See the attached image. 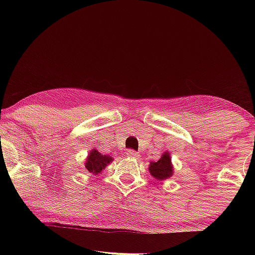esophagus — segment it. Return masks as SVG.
Returning <instances> with one entry per match:
<instances>
[{
  "mask_svg": "<svg viewBox=\"0 0 255 255\" xmlns=\"http://www.w3.org/2000/svg\"><path fill=\"white\" fill-rule=\"evenodd\" d=\"M126 155L128 157H132V158H137L138 156H139L138 152H136V150H133V149H128L126 152Z\"/></svg>",
  "mask_w": 255,
  "mask_h": 255,
  "instance_id": "1",
  "label": "esophagus"
}]
</instances>
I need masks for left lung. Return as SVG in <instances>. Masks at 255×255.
Wrapping results in <instances>:
<instances>
[{
	"instance_id": "8db88e82",
	"label": "left lung",
	"mask_w": 255,
	"mask_h": 255,
	"mask_svg": "<svg viewBox=\"0 0 255 255\" xmlns=\"http://www.w3.org/2000/svg\"><path fill=\"white\" fill-rule=\"evenodd\" d=\"M173 166L171 164L170 155L165 153L162 155V157L157 162H153L149 164V172L155 179L164 180L170 178L173 173Z\"/></svg>"
}]
</instances>
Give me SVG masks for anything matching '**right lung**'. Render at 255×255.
Returning a JSON list of instances; mask_svg holds the SVG:
<instances>
[{"label":"right lung","instance_id":"right-lung-1","mask_svg":"<svg viewBox=\"0 0 255 255\" xmlns=\"http://www.w3.org/2000/svg\"><path fill=\"white\" fill-rule=\"evenodd\" d=\"M112 161V157L108 156V155H103L99 153L98 150L93 149L88 156V159L85 162V167L89 172L93 174L101 173V171Z\"/></svg>","mask_w":255,"mask_h":255}]
</instances>
